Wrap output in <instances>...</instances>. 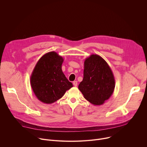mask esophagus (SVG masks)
<instances>
[{
  "label": "esophagus",
  "mask_w": 147,
  "mask_h": 147,
  "mask_svg": "<svg viewBox=\"0 0 147 147\" xmlns=\"http://www.w3.org/2000/svg\"><path fill=\"white\" fill-rule=\"evenodd\" d=\"M73 85H74V86H75V87H77V81H73Z\"/></svg>",
  "instance_id": "34e87169"
}]
</instances>
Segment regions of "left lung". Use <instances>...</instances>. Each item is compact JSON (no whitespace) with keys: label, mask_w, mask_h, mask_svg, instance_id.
<instances>
[{"label":"left lung","mask_w":147,"mask_h":147,"mask_svg":"<svg viewBox=\"0 0 147 147\" xmlns=\"http://www.w3.org/2000/svg\"><path fill=\"white\" fill-rule=\"evenodd\" d=\"M115 80L107 62L98 55L92 54L84 61L82 81L78 89L88 101L100 105L112 95Z\"/></svg>","instance_id":"1"}]
</instances>
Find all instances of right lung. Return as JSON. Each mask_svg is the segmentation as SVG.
<instances>
[{
	"instance_id": "add662e5",
	"label": "right lung",
	"mask_w": 147,
	"mask_h": 147,
	"mask_svg": "<svg viewBox=\"0 0 147 147\" xmlns=\"http://www.w3.org/2000/svg\"><path fill=\"white\" fill-rule=\"evenodd\" d=\"M63 61V58L53 51L45 53L36 63L30 84L34 94L42 102L52 103L73 87V84L62 71Z\"/></svg>"
}]
</instances>
